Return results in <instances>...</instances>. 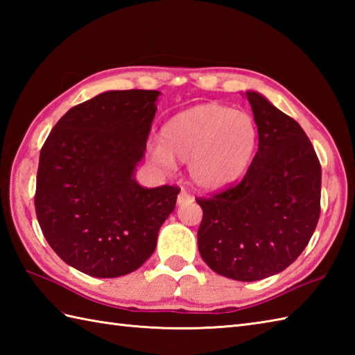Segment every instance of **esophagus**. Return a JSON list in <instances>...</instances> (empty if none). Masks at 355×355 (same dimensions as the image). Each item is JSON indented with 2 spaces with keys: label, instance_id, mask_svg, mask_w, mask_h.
I'll use <instances>...</instances> for the list:
<instances>
[{
  "label": "esophagus",
  "instance_id": "34e87169",
  "mask_svg": "<svg viewBox=\"0 0 355 355\" xmlns=\"http://www.w3.org/2000/svg\"><path fill=\"white\" fill-rule=\"evenodd\" d=\"M192 201H193V197H191V195L186 191H182L178 193V197H177L178 205H186V202H192Z\"/></svg>",
  "mask_w": 355,
  "mask_h": 355
}]
</instances>
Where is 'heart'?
Wrapping results in <instances>:
<instances>
[{"instance_id":"b5f03b06","label":"heart","mask_w":355,"mask_h":355,"mask_svg":"<svg viewBox=\"0 0 355 355\" xmlns=\"http://www.w3.org/2000/svg\"><path fill=\"white\" fill-rule=\"evenodd\" d=\"M258 130L244 111L218 103H202L169 119L162 141L150 145V155L166 169L189 163L195 186L220 191L244 175L250 164Z\"/></svg>"}]
</instances>
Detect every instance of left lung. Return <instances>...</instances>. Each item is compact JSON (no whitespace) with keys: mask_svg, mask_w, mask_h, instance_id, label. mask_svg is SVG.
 I'll use <instances>...</instances> for the list:
<instances>
[{"mask_svg":"<svg viewBox=\"0 0 355 355\" xmlns=\"http://www.w3.org/2000/svg\"><path fill=\"white\" fill-rule=\"evenodd\" d=\"M258 153L244 178L198 198V250L218 275L252 282L281 273L305 250L320 216L322 168L296 120L247 92Z\"/></svg>","mask_w":355,"mask_h":355,"instance_id":"left-lung-1","label":"left lung"}]
</instances>
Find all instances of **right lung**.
Listing matches in <instances>:
<instances>
[{"instance_id":"add662e5","label":"right lung","mask_w":355,"mask_h":355,"mask_svg":"<svg viewBox=\"0 0 355 355\" xmlns=\"http://www.w3.org/2000/svg\"><path fill=\"white\" fill-rule=\"evenodd\" d=\"M155 89L107 92L69 110L40 154L35 209L53 250L94 277L135 271L154 253L177 186L134 178L155 116Z\"/></svg>"}]
</instances>
